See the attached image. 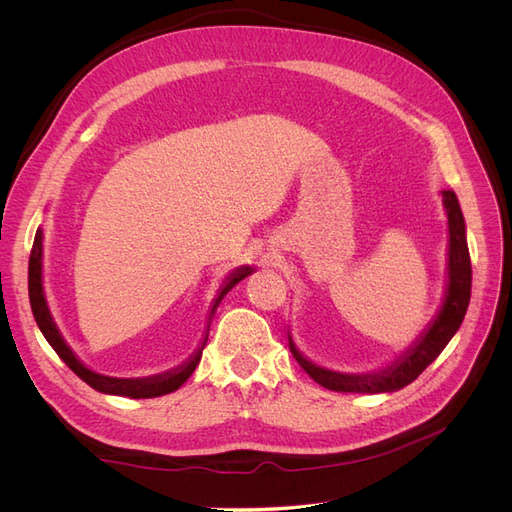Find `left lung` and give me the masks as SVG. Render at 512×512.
Instances as JSON below:
<instances>
[{
	"instance_id": "left-lung-1",
	"label": "left lung",
	"mask_w": 512,
	"mask_h": 512,
	"mask_svg": "<svg viewBox=\"0 0 512 512\" xmlns=\"http://www.w3.org/2000/svg\"><path fill=\"white\" fill-rule=\"evenodd\" d=\"M442 203L448 215V286L444 305L438 312L436 320L429 324V329L416 339V342L399 356L395 363L378 374H339L314 365L307 361L305 356L294 348L290 339V352L299 365L312 376L320 386L337 393H391L399 391L414 382L423 374L427 365L438 359V354L451 342V337L461 327L463 316L468 312L470 305V290H472V262L466 241V222H463V213L459 207V200L455 192L444 190Z\"/></svg>"
}]
</instances>
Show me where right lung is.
Returning <instances> with one entry per match:
<instances>
[{"instance_id":"right-lung-1","label":"right lung","mask_w":512,"mask_h":512,"mask_svg":"<svg viewBox=\"0 0 512 512\" xmlns=\"http://www.w3.org/2000/svg\"><path fill=\"white\" fill-rule=\"evenodd\" d=\"M250 273H252V267H241L226 277L224 286L220 288L218 299L213 301L211 316L215 312V307H218L220 301L226 297V292L232 286H237L243 277H247ZM29 303H32V312H34V318L38 322L42 335L46 337V342L53 346V350L59 354V359L64 361L83 382H87L91 389H96L100 393H108V395L149 399V397H160V395L177 391L179 386L192 376V371L200 363V356H203V348L207 344V335H205L203 346L196 350V354L190 356V361H185L181 367H177L173 371H166V374L151 376V378H108V376H102V374H96V371L87 369L79 359H76L74 352L64 342V337H61V333L55 327L53 316L49 312V305H46L44 290H42V230L40 228L36 230L32 256H29Z\"/></svg>"}]
</instances>
